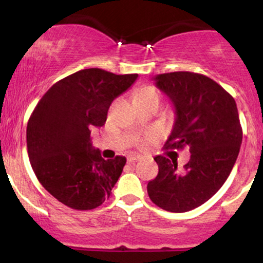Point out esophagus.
I'll use <instances>...</instances> for the list:
<instances>
[{"instance_id":"obj_1","label":"esophagus","mask_w":263,"mask_h":263,"mask_svg":"<svg viewBox=\"0 0 263 263\" xmlns=\"http://www.w3.org/2000/svg\"><path fill=\"white\" fill-rule=\"evenodd\" d=\"M140 159H141V156H138V155H129V156L127 157V162H128V163L137 162V161H140Z\"/></svg>"}]
</instances>
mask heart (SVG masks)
I'll return each instance as SVG.
<instances>
[{"instance_id":"heart-1","label":"heart","mask_w":263,"mask_h":263,"mask_svg":"<svg viewBox=\"0 0 263 263\" xmlns=\"http://www.w3.org/2000/svg\"><path fill=\"white\" fill-rule=\"evenodd\" d=\"M148 96H158V91H157L155 87H152V86H144V87H142L140 91H138L136 100H137V99H142V98H148Z\"/></svg>"}]
</instances>
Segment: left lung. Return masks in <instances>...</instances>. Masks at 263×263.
<instances>
[{
  "label": "left lung",
  "mask_w": 263,
  "mask_h": 263,
  "mask_svg": "<svg viewBox=\"0 0 263 263\" xmlns=\"http://www.w3.org/2000/svg\"><path fill=\"white\" fill-rule=\"evenodd\" d=\"M156 86L176 108L165 149L189 147L183 172L164 156L155 157L158 174L147 185L157 206L184 213L200 206L221 188L240 152L242 128L234 98L216 81L190 71L159 74Z\"/></svg>",
  "instance_id": "left-lung-1"
}]
</instances>
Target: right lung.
I'll use <instances>...</instances> for the list:
<instances>
[{
  "label": "right lung",
  "instance_id": "add662e5",
  "mask_svg": "<svg viewBox=\"0 0 263 263\" xmlns=\"http://www.w3.org/2000/svg\"><path fill=\"white\" fill-rule=\"evenodd\" d=\"M137 77L84 69L54 84L33 110L27 125L29 162L39 183L66 206L91 210L110 198L126 158H102L90 134L105 125L111 102Z\"/></svg>",
  "mask_w": 263,
  "mask_h": 263
}]
</instances>
